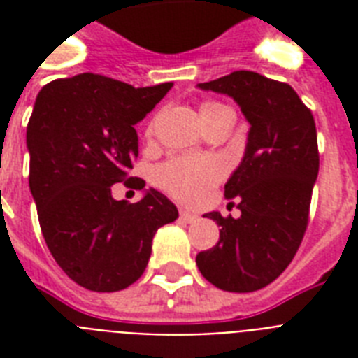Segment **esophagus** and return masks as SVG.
<instances>
[{
	"instance_id": "34e87169",
	"label": "esophagus",
	"mask_w": 358,
	"mask_h": 358,
	"mask_svg": "<svg viewBox=\"0 0 358 358\" xmlns=\"http://www.w3.org/2000/svg\"><path fill=\"white\" fill-rule=\"evenodd\" d=\"M180 219H182V221H184V223H195L196 219V215L195 213H191V212H185V210H182V212H180Z\"/></svg>"
}]
</instances>
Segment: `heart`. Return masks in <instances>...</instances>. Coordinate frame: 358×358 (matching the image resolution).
Listing matches in <instances>:
<instances>
[{
	"label": "heart",
	"mask_w": 358,
	"mask_h": 358,
	"mask_svg": "<svg viewBox=\"0 0 358 358\" xmlns=\"http://www.w3.org/2000/svg\"><path fill=\"white\" fill-rule=\"evenodd\" d=\"M227 109L217 102H204L201 117ZM224 169L217 159L210 157H174L156 171L157 185L174 199L185 204H199L210 195V191L223 178Z\"/></svg>",
	"instance_id": "1"
}]
</instances>
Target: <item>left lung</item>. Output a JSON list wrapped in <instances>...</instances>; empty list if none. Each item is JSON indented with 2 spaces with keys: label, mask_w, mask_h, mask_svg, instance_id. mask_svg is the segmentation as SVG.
Here are the masks:
<instances>
[{
  "label": "left lung",
  "mask_w": 358,
  "mask_h": 358,
  "mask_svg": "<svg viewBox=\"0 0 358 358\" xmlns=\"http://www.w3.org/2000/svg\"><path fill=\"white\" fill-rule=\"evenodd\" d=\"M234 98L250 124L243 159L224 184L241 215L206 213L221 227L219 241L196 255L208 282L224 292L266 288L294 260L320 171L316 124L297 92L250 70L199 83Z\"/></svg>",
  "instance_id": "obj_1"
}]
</instances>
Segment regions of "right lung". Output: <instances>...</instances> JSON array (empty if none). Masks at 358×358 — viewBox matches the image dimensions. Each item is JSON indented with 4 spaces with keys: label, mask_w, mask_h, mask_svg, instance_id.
I'll use <instances>...</instances> for the list:
<instances>
[{
    "label": "right lung",
    "mask_w": 358,
    "mask_h": 358,
    "mask_svg": "<svg viewBox=\"0 0 358 358\" xmlns=\"http://www.w3.org/2000/svg\"><path fill=\"white\" fill-rule=\"evenodd\" d=\"M173 83L128 85L100 74H78L41 89L27 124L29 189L42 236L59 267L91 292H119L143 275L159 227L178 210L159 191L135 204L115 201L111 185L129 176L139 139L135 124Z\"/></svg>",
    "instance_id": "add662e5"
}]
</instances>
